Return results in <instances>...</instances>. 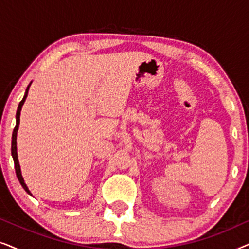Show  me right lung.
<instances>
[{
    "mask_svg": "<svg viewBox=\"0 0 249 249\" xmlns=\"http://www.w3.org/2000/svg\"><path fill=\"white\" fill-rule=\"evenodd\" d=\"M32 84V83H30ZM30 84L28 85V87H27L26 89V93H25V96L20 102L19 105H18V110H17V114H16V127L13 129V134H12V142H11V154H12V158H13V161H15V168H16V173H17V177H18V180L19 182L21 183L22 188L26 190L27 193L29 194V195H32V193L29 192L28 187L23 181V178H22V175H21V170H20V164H19V161H18V154H17V132H18V128H19V124H20V112H21V107L23 103H25L26 98H27V95H28V90H29V87H30Z\"/></svg>",
    "mask_w": 249,
    "mask_h": 249,
    "instance_id": "1",
    "label": "right lung"
}]
</instances>
